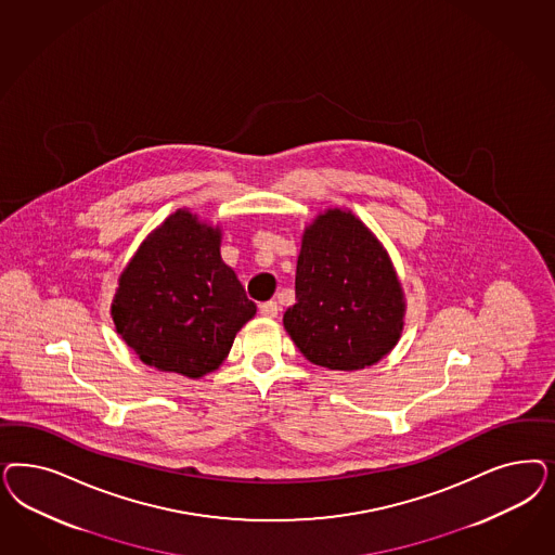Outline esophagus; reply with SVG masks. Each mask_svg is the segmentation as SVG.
Segmentation results:
<instances>
[{"label":"esophagus","instance_id":"esophagus-1","mask_svg":"<svg viewBox=\"0 0 555 555\" xmlns=\"http://www.w3.org/2000/svg\"><path fill=\"white\" fill-rule=\"evenodd\" d=\"M259 312H261V317H268V319H273V317H278V312H280V306H278V302L269 300V302H263V305H259Z\"/></svg>","mask_w":555,"mask_h":555}]
</instances>
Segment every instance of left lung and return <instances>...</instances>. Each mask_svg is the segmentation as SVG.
<instances>
[{
	"instance_id": "left-lung-1",
	"label": "left lung",
	"mask_w": 555,
	"mask_h": 555,
	"mask_svg": "<svg viewBox=\"0 0 555 555\" xmlns=\"http://www.w3.org/2000/svg\"><path fill=\"white\" fill-rule=\"evenodd\" d=\"M404 317L392 263L365 224L328 210L306 229L284 326L308 361L363 370L392 351Z\"/></svg>"
}]
</instances>
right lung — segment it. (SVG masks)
Segmentation results:
<instances>
[{
    "mask_svg": "<svg viewBox=\"0 0 555 555\" xmlns=\"http://www.w3.org/2000/svg\"><path fill=\"white\" fill-rule=\"evenodd\" d=\"M255 310L220 257L218 229L179 210L120 275L112 319L144 363L199 377L222 363Z\"/></svg>",
    "mask_w": 555,
    "mask_h": 555,
    "instance_id": "add662e5",
    "label": "right lung"
}]
</instances>
